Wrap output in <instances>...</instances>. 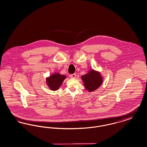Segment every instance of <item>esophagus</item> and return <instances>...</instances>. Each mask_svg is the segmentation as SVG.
Instances as JSON below:
<instances>
[{
  "label": "esophagus",
  "instance_id": "esophagus-1",
  "mask_svg": "<svg viewBox=\"0 0 147 147\" xmlns=\"http://www.w3.org/2000/svg\"><path fill=\"white\" fill-rule=\"evenodd\" d=\"M76 76H77V75L76 74H73L70 75V77L71 78H76Z\"/></svg>",
  "mask_w": 147,
  "mask_h": 147
}]
</instances>
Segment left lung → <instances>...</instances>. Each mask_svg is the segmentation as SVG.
Segmentation results:
<instances>
[{
	"label": "left lung",
	"mask_w": 147,
	"mask_h": 147,
	"mask_svg": "<svg viewBox=\"0 0 147 147\" xmlns=\"http://www.w3.org/2000/svg\"><path fill=\"white\" fill-rule=\"evenodd\" d=\"M85 89L89 92L95 91L102 84L103 77L100 72L90 69L88 73L81 77Z\"/></svg>",
	"instance_id": "obj_1"
}]
</instances>
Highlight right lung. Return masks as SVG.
Masks as SVG:
<instances>
[{"instance_id":"right-lung-1","label":"right lung","mask_w":147,"mask_h":147,"mask_svg":"<svg viewBox=\"0 0 147 147\" xmlns=\"http://www.w3.org/2000/svg\"><path fill=\"white\" fill-rule=\"evenodd\" d=\"M66 78V76L61 74L59 73H54L46 79V83L50 90L56 91L59 89L63 81Z\"/></svg>"}]
</instances>
